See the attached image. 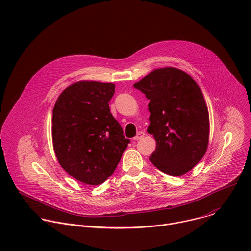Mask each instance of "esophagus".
<instances>
[{"label":"esophagus","mask_w":251,"mask_h":251,"mask_svg":"<svg viewBox=\"0 0 251 251\" xmlns=\"http://www.w3.org/2000/svg\"><path fill=\"white\" fill-rule=\"evenodd\" d=\"M144 136H145V133H144V132H142V131H141V132H138V133H137V135H136V136H135V137H134L133 139H134L135 141H138V140L142 139V138H143V137H144Z\"/></svg>","instance_id":"obj_1"}]
</instances>
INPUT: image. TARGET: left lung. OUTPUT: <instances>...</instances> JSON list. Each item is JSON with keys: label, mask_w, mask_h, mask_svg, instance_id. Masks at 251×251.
<instances>
[{"label": "left lung", "mask_w": 251, "mask_h": 251, "mask_svg": "<svg viewBox=\"0 0 251 251\" xmlns=\"http://www.w3.org/2000/svg\"><path fill=\"white\" fill-rule=\"evenodd\" d=\"M150 100L147 132L156 140L149 160L160 171L182 176L204 156L209 139V116L202 92L185 71L154 69L134 84Z\"/></svg>", "instance_id": "obj_1"}]
</instances>
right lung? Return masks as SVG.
I'll list each match as a JSON object with an SVG mask.
<instances>
[{
    "label": "right lung",
    "instance_id": "add662e5",
    "mask_svg": "<svg viewBox=\"0 0 251 251\" xmlns=\"http://www.w3.org/2000/svg\"><path fill=\"white\" fill-rule=\"evenodd\" d=\"M115 84L82 80L66 87L52 110L53 150L77 181L100 185L115 171L130 142L110 113Z\"/></svg>",
    "mask_w": 251,
    "mask_h": 251
}]
</instances>
